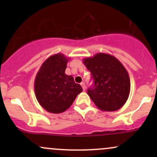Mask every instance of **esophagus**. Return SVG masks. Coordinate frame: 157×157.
I'll use <instances>...</instances> for the list:
<instances>
[{
    "instance_id": "34e87169",
    "label": "esophagus",
    "mask_w": 157,
    "mask_h": 157,
    "mask_svg": "<svg viewBox=\"0 0 157 157\" xmlns=\"http://www.w3.org/2000/svg\"><path fill=\"white\" fill-rule=\"evenodd\" d=\"M80 85H81V86H82V90H83V91H85V90H86V84H85L84 82H81Z\"/></svg>"
}]
</instances>
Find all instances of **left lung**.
<instances>
[{"label":"left lung","instance_id":"1","mask_svg":"<svg viewBox=\"0 0 157 157\" xmlns=\"http://www.w3.org/2000/svg\"><path fill=\"white\" fill-rule=\"evenodd\" d=\"M83 63L91 74L93 87L87 93L101 111H113L122 108L128 98L131 82L128 73L113 56L97 53L86 57Z\"/></svg>","mask_w":157,"mask_h":157}]
</instances>
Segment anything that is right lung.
Segmentation results:
<instances>
[{
	"instance_id": "1",
	"label": "right lung",
	"mask_w": 157,
	"mask_h": 157,
	"mask_svg": "<svg viewBox=\"0 0 157 157\" xmlns=\"http://www.w3.org/2000/svg\"><path fill=\"white\" fill-rule=\"evenodd\" d=\"M63 54L52 55L41 65L35 80L36 98L46 111L53 113L64 112L82 91L65 70L69 60Z\"/></svg>"
}]
</instances>
